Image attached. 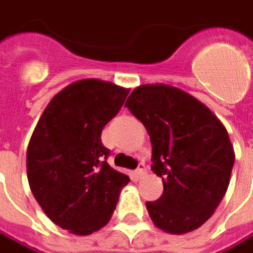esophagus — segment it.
Listing matches in <instances>:
<instances>
[{"label": "esophagus", "mask_w": 253, "mask_h": 253, "mask_svg": "<svg viewBox=\"0 0 253 253\" xmlns=\"http://www.w3.org/2000/svg\"><path fill=\"white\" fill-rule=\"evenodd\" d=\"M136 175H137V178H143L146 175V166L143 163L138 164L137 170H136Z\"/></svg>", "instance_id": "obj_1"}]
</instances>
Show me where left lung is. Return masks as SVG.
<instances>
[{"mask_svg": "<svg viewBox=\"0 0 253 253\" xmlns=\"http://www.w3.org/2000/svg\"><path fill=\"white\" fill-rule=\"evenodd\" d=\"M144 125L153 154L151 170L164 191L146 203L154 225L181 235L200 228L225 195L235 154L219 119L178 87L143 84L125 105Z\"/></svg>", "mask_w": 253, "mask_h": 253, "instance_id": "obj_1", "label": "left lung"}]
</instances>
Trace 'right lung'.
Masks as SVG:
<instances>
[{
	"label": "right lung",
	"instance_id": "add662e5",
	"mask_svg": "<svg viewBox=\"0 0 253 253\" xmlns=\"http://www.w3.org/2000/svg\"><path fill=\"white\" fill-rule=\"evenodd\" d=\"M127 94L99 79L72 83L53 96L29 140L31 191L50 221L72 234L90 235L105 226L130 181L107 164L110 150L100 138Z\"/></svg>",
	"mask_w": 253,
	"mask_h": 253
}]
</instances>
